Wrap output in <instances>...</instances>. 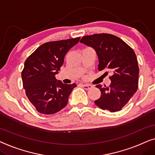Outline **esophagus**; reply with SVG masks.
<instances>
[{"label":"esophagus","instance_id":"obj_1","mask_svg":"<svg viewBox=\"0 0 155 155\" xmlns=\"http://www.w3.org/2000/svg\"><path fill=\"white\" fill-rule=\"evenodd\" d=\"M82 86H83L84 89L86 90H88L90 89V88H92V86L90 85V84H81Z\"/></svg>","mask_w":155,"mask_h":155}]
</instances>
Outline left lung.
<instances>
[{
    "label": "left lung",
    "instance_id": "1",
    "mask_svg": "<svg viewBox=\"0 0 155 155\" xmlns=\"http://www.w3.org/2000/svg\"><path fill=\"white\" fill-rule=\"evenodd\" d=\"M80 42L96 51L99 71L106 69L112 74L110 86H96L101 95L95 104L110 112L120 110L138 88L139 67L135 51L120 38L107 33L84 36Z\"/></svg>",
    "mask_w": 155,
    "mask_h": 155
}]
</instances>
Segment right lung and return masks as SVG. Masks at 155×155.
<instances>
[{"mask_svg": "<svg viewBox=\"0 0 155 155\" xmlns=\"http://www.w3.org/2000/svg\"><path fill=\"white\" fill-rule=\"evenodd\" d=\"M80 38L53 41L38 47L25 61L21 76L26 96L39 113L51 115L67 106L76 84L57 81L58 73L67 51Z\"/></svg>", "mask_w": 155, "mask_h": 155, "instance_id": "right-lung-1", "label": "right lung"}]
</instances>
